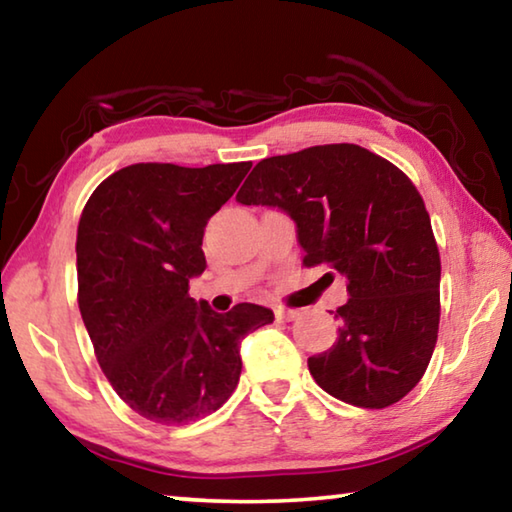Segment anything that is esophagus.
Listing matches in <instances>:
<instances>
[{
    "label": "esophagus",
    "instance_id": "esophagus-1",
    "mask_svg": "<svg viewBox=\"0 0 512 512\" xmlns=\"http://www.w3.org/2000/svg\"><path fill=\"white\" fill-rule=\"evenodd\" d=\"M275 316H277V320H287V323H291V320L300 318V311L298 309H287V307H277Z\"/></svg>",
    "mask_w": 512,
    "mask_h": 512
}]
</instances>
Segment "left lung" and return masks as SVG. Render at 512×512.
Listing matches in <instances>:
<instances>
[{"mask_svg": "<svg viewBox=\"0 0 512 512\" xmlns=\"http://www.w3.org/2000/svg\"><path fill=\"white\" fill-rule=\"evenodd\" d=\"M237 201L280 207L298 225L302 264L348 280L339 339L307 361L316 384L361 409L411 393L438 339L440 253L409 176L357 144L309 146L257 162Z\"/></svg>", "mask_w": 512, "mask_h": 512, "instance_id": "1", "label": "left lung"}]
</instances>
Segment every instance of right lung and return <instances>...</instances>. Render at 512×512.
I'll return each mask as SVG.
<instances>
[{
    "instance_id": "obj_1",
    "label": "right lung",
    "mask_w": 512,
    "mask_h": 512,
    "mask_svg": "<svg viewBox=\"0 0 512 512\" xmlns=\"http://www.w3.org/2000/svg\"><path fill=\"white\" fill-rule=\"evenodd\" d=\"M253 162H140L108 176L83 207L76 232L79 309L110 386L135 413L187 424L235 393L239 345L273 323L250 302L216 314L189 298L205 271L203 232Z\"/></svg>"
}]
</instances>
